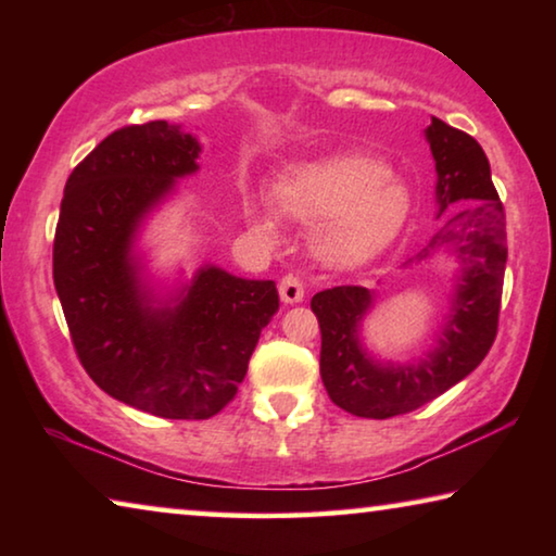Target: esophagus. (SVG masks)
<instances>
[{
  "instance_id": "34e87169",
  "label": "esophagus",
  "mask_w": 556,
  "mask_h": 556,
  "mask_svg": "<svg viewBox=\"0 0 556 556\" xmlns=\"http://www.w3.org/2000/svg\"><path fill=\"white\" fill-rule=\"evenodd\" d=\"M279 296L285 304H299L304 299V281L294 275H287L279 281Z\"/></svg>"
}]
</instances>
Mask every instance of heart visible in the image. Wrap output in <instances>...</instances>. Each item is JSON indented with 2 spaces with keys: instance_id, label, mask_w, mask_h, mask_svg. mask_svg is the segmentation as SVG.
I'll return each instance as SVG.
<instances>
[{
  "instance_id": "heart-1",
  "label": "heart",
  "mask_w": 556,
  "mask_h": 556,
  "mask_svg": "<svg viewBox=\"0 0 556 556\" xmlns=\"http://www.w3.org/2000/svg\"><path fill=\"white\" fill-rule=\"evenodd\" d=\"M279 211L301 225H316L312 250L324 265H368L392 244L409 218V191L380 159L331 154L291 164L277 176ZM250 225L275 238V215L262 201L248 205Z\"/></svg>"
}]
</instances>
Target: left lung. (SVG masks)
<instances>
[{
    "instance_id": "left-lung-1",
    "label": "left lung",
    "mask_w": 556,
    "mask_h": 556,
    "mask_svg": "<svg viewBox=\"0 0 556 556\" xmlns=\"http://www.w3.org/2000/svg\"><path fill=\"white\" fill-rule=\"evenodd\" d=\"M425 137L437 164L441 228L407 265L437 255L456 262L454 294L434 348L412 363L378 361L361 336L375 291L333 287L312 299L326 392L355 417L390 419L437 400L481 365L497 333L507 244L491 164L473 137L439 117H431Z\"/></svg>"
}]
</instances>
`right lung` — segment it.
<instances>
[{
	"instance_id": "1",
	"label": "right lung",
	"mask_w": 556,
	"mask_h": 556,
	"mask_svg": "<svg viewBox=\"0 0 556 556\" xmlns=\"http://www.w3.org/2000/svg\"><path fill=\"white\" fill-rule=\"evenodd\" d=\"M195 135L164 119L112 131L65 181L53 285L83 368L110 397L164 419H208L248 375L279 308L271 279L203 265L159 289L137 250L152 213L199 172Z\"/></svg>"
}]
</instances>
